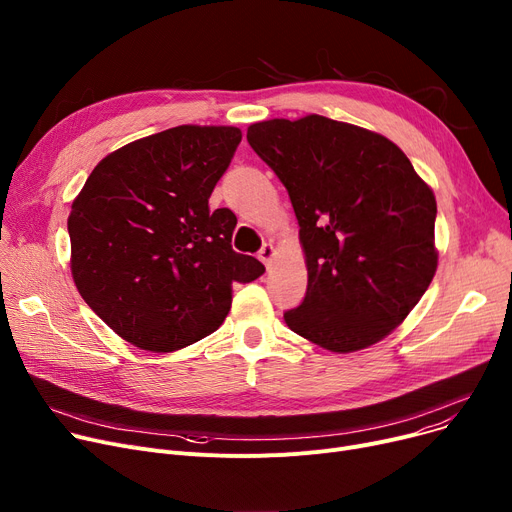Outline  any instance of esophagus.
Wrapping results in <instances>:
<instances>
[{
    "instance_id": "1",
    "label": "esophagus",
    "mask_w": 512,
    "mask_h": 512,
    "mask_svg": "<svg viewBox=\"0 0 512 512\" xmlns=\"http://www.w3.org/2000/svg\"><path fill=\"white\" fill-rule=\"evenodd\" d=\"M274 255H276V249H274V245H270V242H265V245H263V247L259 249V253H257V257H259L267 267H270Z\"/></svg>"
}]
</instances>
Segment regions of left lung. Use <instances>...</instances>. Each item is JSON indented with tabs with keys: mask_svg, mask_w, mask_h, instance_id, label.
<instances>
[{
	"mask_svg": "<svg viewBox=\"0 0 512 512\" xmlns=\"http://www.w3.org/2000/svg\"><path fill=\"white\" fill-rule=\"evenodd\" d=\"M247 141L301 228L309 280L288 328L332 353L386 338L436 274L432 188L382 134L317 114L251 124Z\"/></svg>",
	"mask_w": 512,
	"mask_h": 512,
	"instance_id": "1",
	"label": "left lung"
}]
</instances>
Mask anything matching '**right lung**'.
I'll list each match as a JSON object with an SVG mask.
<instances>
[{"mask_svg": "<svg viewBox=\"0 0 512 512\" xmlns=\"http://www.w3.org/2000/svg\"><path fill=\"white\" fill-rule=\"evenodd\" d=\"M242 139L234 126L168 128L103 157L68 215L72 278L130 344L172 353L222 326L234 282L265 267L232 249L236 215L209 211Z\"/></svg>", "mask_w": 512, "mask_h": 512, "instance_id": "1", "label": "right lung"}]
</instances>
